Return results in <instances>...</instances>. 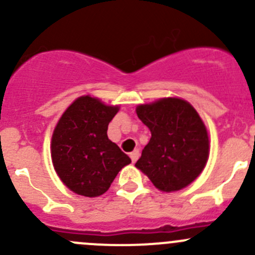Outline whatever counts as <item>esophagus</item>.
<instances>
[{"label":"esophagus","instance_id":"obj_1","mask_svg":"<svg viewBox=\"0 0 255 255\" xmlns=\"http://www.w3.org/2000/svg\"><path fill=\"white\" fill-rule=\"evenodd\" d=\"M138 156H140V152H138V150H133L132 152L130 153L131 161H132V162H136V161H137V158H138Z\"/></svg>","mask_w":255,"mask_h":255}]
</instances>
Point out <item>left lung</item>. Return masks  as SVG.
I'll use <instances>...</instances> for the list:
<instances>
[{
  "label": "left lung",
  "instance_id": "obj_1",
  "mask_svg": "<svg viewBox=\"0 0 255 255\" xmlns=\"http://www.w3.org/2000/svg\"><path fill=\"white\" fill-rule=\"evenodd\" d=\"M136 114L151 131L136 167L163 192L187 187L210 155L207 128L195 108L180 98H162L137 105Z\"/></svg>",
  "mask_w": 255,
  "mask_h": 255
}]
</instances>
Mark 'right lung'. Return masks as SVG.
Returning a JSON list of instances; mask_svg holds the SVG:
<instances>
[{
  "mask_svg": "<svg viewBox=\"0 0 255 255\" xmlns=\"http://www.w3.org/2000/svg\"><path fill=\"white\" fill-rule=\"evenodd\" d=\"M118 112V105H105L98 98L84 95L68 107L53 131V166L62 182L77 195H103L131 162L108 137V125Z\"/></svg>",
  "mask_w": 255,
  "mask_h": 255,
  "instance_id": "right-lung-1",
  "label": "right lung"
}]
</instances>
